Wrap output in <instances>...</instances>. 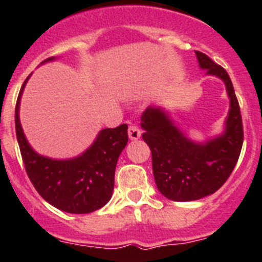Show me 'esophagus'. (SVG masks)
<instances>
[{"instance_id":"obj_1","label":"esophagus","mask_w":262,"mask_h":262,"mask_svg":"<svg viewBox=\"0 0 262 262\" xmlns=\"http://www.w3.org/2000/svg\"><path fill=\"white\" fill-rule=\"evenodd\" d=\"M140 136H142L140 128H139L138 126H135V124H131V126L128 127V138L131 139V140H138Z\"/></svg>"}]
</instances>
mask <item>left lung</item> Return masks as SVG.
Masks as SVG:
<instances>
[{
    "mask_svg": "<svg viewBox=\"0 0 262 262\" xmlns=\"http://www.w3.org/2000/svg\"><path fill=\"white\" fill-rule=\"evenodd\" d=\"M200 68L221 78L230 97V110L221 135L203 143L187 138L160 106H149L142 115L143 140L151 148L152 169L159 191L176 202L201 200L227 181L239 160L243 122L233 85L226 69L195 51Z\"/></svg>",
    "mask_w": 262,
    "mask_h": 262,
    "instance_id": "8db88e82",
    "label": "left lung"
}]
</instances>
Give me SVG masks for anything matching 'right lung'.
Segmentation results:
<instances>
[{
  "instance_id": "add662e5",
  "label": "right lung",
  "mask_w": 262,
  "mask_h": 262,
  "mask_svg": "<svg viewBox=\"0 0 262 262\" xmlns=\"http://www.w3.org/2000/svg\"><path fill=\"white\" fill-rule=\"evenodd\" d=\"M52 60L55 57L41 64ZM30 76L20 88L15 106V133L30 181L50 205L61 211L89 214L101 209L113 195L115 166L128 142V127L120 124L101 129L93 144L72 159L41 156L29 144L19 120L20 98Z\"/></svg>"
}]
</instances>
